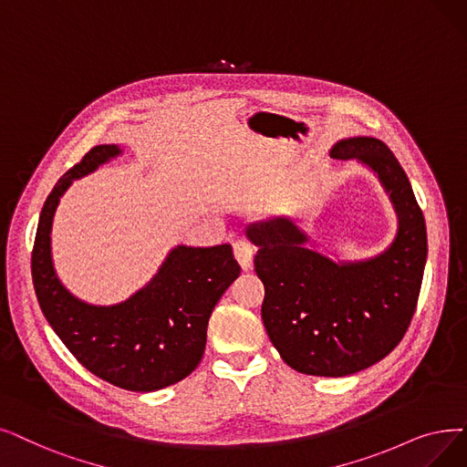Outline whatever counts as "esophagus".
Wrapping results in <instances>:
<instances>
[{"label":"esophagus","instance_id":"esophagus-1","mask_svg":"<svg viewBox=\"0 0 467 467\" xmlns=\"http://www.w3.org/2000/svg\"><path fill=\"white\" fill-rule=\"evenodd\" d=\"M233 250H234V257L238 261V265L248 271L252 269L254 265V246L250 244L248 240H236L233 244Z\"/></svg>","mask_w":467,"mask_h":467}]
</instances>
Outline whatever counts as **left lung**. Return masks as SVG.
I'll list each match as a JSON object with an SVG mask.
<instances>
[{"label":"left lung","mask_w":467,"mask_h":467,"mask_svg":"<svg viewBox=\"0 0 467 467\" xmlns=\"http://www.w3.org/2000/svg\"><path fill=\"white\" fill-rule=\"evenodd\" d=\"M330 156L357 160L389 194L399 229L381 254L348 261L307 246L288 217L250 223L265 286L261 318L282 360L309 376L341 378L372 367L402 339L416 311L428 259V233L410 181L376 137L341 139Z\"/></svg>","instance_id":"8db88e82"}]
</instances>
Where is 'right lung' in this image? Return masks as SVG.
<instances>
[{"instance_id":"obj_1","label":"right lung","mask_w":467,"mask_h":467,"mask_svg":"<svg viewBox=\"0 0 467 467\" xmlns=\"http://www.w3.org/2000/svg\"><path fill=\"white\" fill-rule=\"evenodd\" d=\"M118 145L93 147L57 181L39 213L32 280L44 317L68 351L97 378L128 391H158L187 378L206 349L208 320L240 275L231 244L170 250L149 284L114 306L76 297L57 276L51 227L60 198L76 179L118 158Z\"/></svg>"}]
</instances>
